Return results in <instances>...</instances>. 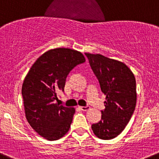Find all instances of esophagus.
Returning a JSON list of instances; mask_svg holds the SVG:
<instances>
[{
  "label": "esophagus",
  "instance_id": "1",
  "mask_svg": "<svg viewBox=\"0 0 159 159\" xmlns=\"http://www.w3.org/2000/svg\"><path fill=\"white\" fill-rule=\"evenodd\" d=\"M79 108L82 111H87L89 109V106H80Z\"/></svg>",
  "mask_w": 159,
  "mask_h": 159
}]
</instances>
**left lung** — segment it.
<instances>
[{"label":"left lung","instance_id":"8db88e82","mask_svg":"<svg viewBox=\"0 0 159 159\" xmlns=\"http://www.w3.org/2000/svg\"><path fill=\"white\" fill-rule=\"evenodd\" d=\"M94 74L106 95L101 120L92 125L97 138L110 140L118 136L130 121L137 102L134 75L124 63L101 54L85 53Z\"/></svg>","mask_w":159,"mask_h":159}]
</instances>
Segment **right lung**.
<instances>
[{
	"label": "right lung",
	"instance_id": "1",
	"mask_svg": "<svg viewBox=\"0 0 159 159\" xmlns=\"http://www.w3.org/2000/svg\"><path fill=\"white\" fill-rule=\"evenodd\" d=\"M84 62L81 52L53 49L35 61L25 78L21 94L25 117L32 129L45 139L56 141L68 132L75 109L54 102L57 93L64 91L70 70Z\"/></svg>",
	"mask_w": 159,
	"mask_h": 159
}]
</instances>
